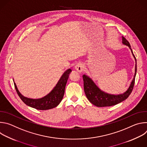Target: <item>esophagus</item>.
I'll return each instance as SVG.
<instances>
[{
    "instance_id": "obj_1",
    "label": "esophagus",
    "mask_w": 147,
    "mask_h": 147,
    "mask_svg": "<svg viewBox=\"0 0 147 147\" xmlns=\"http://www.w3.org/2000/svg\"><path fill=\"white\" fill-rule=\"evenodd\" d=\"M84 65L82 63H78L76 66H75V69L77 71L79 72V73H81L83 70H84Z\"/></svg>"
}]
</instances>
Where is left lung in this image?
Wrapping results in <instances>:
<instances>
[{
    "label": "left lung",
    "instance_id": "obj_1",
    "mask_svg": "<svg viewBox=\"0 0 147 147\" xmlns=\"http://www.w3.org/2000/svg\"><path fill=\"white\" fill-rule=\"evenodd\" d=\"M122 43L123 45L129 47L136 60L134 76L127 91H125L123 94L117 95L107 93L99 88L98 87L93 81V80L88 76L86 74H84L82 76V78L84 81V92L86 96L89 101L96 107H105L115 105L118 104L121 102L126 99L132 92L134 85L135 77L137 72V61L136 57L133 53V51L131 48V46L129 42L123 36H122Z\"/></svg>",
    "mask_w": 147,
    "mask_h": 147
}]
</instances>
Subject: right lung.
Returning a JSON list of instances; mask_svg holds the SVG:
<instances>
[{
	"label": "right lung",
	"instance_id": "obj_1",
	"mask_svg": "<svg viewBox=\"0 0 147 147\" xmlns=\"http://www.w3.org/2000/svg\"><path fill=\"white\" fill-rule=\"evenodd\" d=\"M71 72V70L70 69L65 71L53 90L47 95L40 98L32 99L23 96L19 92L13 80L14 87L17 94L27 105L38 110L51 109L56 107L63 98L66 83Z\"/></svg>",
	"mask_w": 147,
	"mask_h": 147
}]
</instances>
